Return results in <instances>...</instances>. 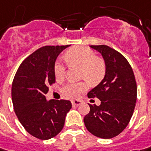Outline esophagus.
Listing matches in <instances>:
<instances>
[{
    "mask_svg": "<svg viewBox=\"0 0 151 151\" xmlns=\"http://www.w3.org/2000/svg\"><path fill=\"white\" fill-rule=\"evenodd\" d=\"M81 104H82V101H80V100H73V101H72V105L73 107L78 106V105H80Z\"/></svg>",
    "mask_w": 151,
    "mask_h": 151,
    "instance_id": "esophagus-1",
    "label": "esophagus"
}]
</instances>
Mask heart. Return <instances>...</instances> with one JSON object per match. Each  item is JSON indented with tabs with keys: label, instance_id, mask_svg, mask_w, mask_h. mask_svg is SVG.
I'll return each mask as SVG.
<instances>
[{
	"label": "heart",
	"instance_id": "obj_1",
	"mask_svg": "<svg viewBox=\"0 0 151 151\" xmlns=\"http://www.w3.org/2000/svg\"><path fill=\"white\" fill-rule=\"evenodd\" d=\"M68 63L81 68L80 77L85 78L89 83L96 84L104 78L106 73L104 61L96 57L93 51L86 47H73L68 50L65 54ZM54 74L58 80L63 79L65 75V67L61 61H58L54 66ZM88 84L85 82L69 83L64 85L61 92L63 96L74 99L82 92L85 91Z\"/></svg>",
	"mask_w": 151,
	"mask_h": 151
}]
</instances>
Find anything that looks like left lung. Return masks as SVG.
<instances>
[{"mask_svg":"<svg viewBox=\"0 0 151 151\" xmlns=\"http://www.w3.org/2000/svg\"><path fill=\"white\" fill-rule=\"evenodd\" d=\"M90 47L103 56L106 73L100 83L88 93L101 104H89L90 111L83 121L93 135L111 139L122 132L132 117L137 99L136 81L131 66L121 53L106 45Z\"/></svg>","mask_w":151,"mask_h":151,"instance_id":"8db88e82","label":"left lung"}]
</instances>
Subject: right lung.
I'll list each match as a JSON object with an SVG mask.
<instances>
[{
  "mask_svg": "<svg viewBox=\"0 0 151 151\" xmlns=\"http://www.w3.org/2000/svg\"><path fill=\"white\" fill-rule=\"evenodd\" d=\"M69 46H45L35 51L22 63L14 77V111L25 129L40 139H49L59 134L72 108L69 100L47 101L45 97L48 86L55 83L56 59Z\"/></svg>",
  "mask_w": 151,
  "mask_h": 151,
  "instance_id": "add662e5",
  "label": "right lung"
}]
</instances>
